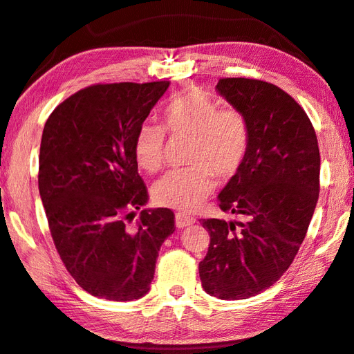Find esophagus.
I'll list each match as a JSON object with an SVG mask.
<instances>
[{"instance_id":"obj_1","label":"esophagus","mask_w":354,"mask_h":354,"mask_svg":"<svg viewBox=\"0 0 354 354\" xmlns=\"http://www.w3.org/2000/svg\"><path fill=\"white\" fill-rule=\"evenodd\" d=\"M196 220L194 216H187L184 214H176L175 215V223H176V227H187V226H192Z\"/></svg>"}]
</instances>
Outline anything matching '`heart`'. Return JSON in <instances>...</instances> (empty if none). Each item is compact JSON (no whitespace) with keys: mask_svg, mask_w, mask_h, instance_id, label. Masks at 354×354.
<instances>
[{"mask_svg":"<svg viewBox=\"0 0 354 354\" xmlns=\"http://www.w3.org/2000/svg\"><path fill=\"white\" fill-rule=\"evenodd\" d=\"M165 128L171 134H189L190 167L167 171L153 184V199L164 207L195 210L210 195L215 175L234 176L249 149V124L235 106H218L201 89H189L164 108ZM156 122L145 120L134 134L133 151L140 169L156 171L164 162L167 131Z\"/></svg>","mask_w":354,"mask_h":354,"instance_id":"obj_1","label":"heart"}]
</instances>
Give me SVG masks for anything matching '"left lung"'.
<instances>
[{
    "mask_svg": "<svg viewBox=\"0 0 354 354\" xmlns=\"http://www.w3.org/2000/svg\"><path fill=\"white\" fill-rule=\"evenodd\" d=\"M216 89L246 115L249 149L218 196L241 221L201 220L210 243L198 269L205 292L240 300L272 286L297 255L317 204L320 153L310 118L283 89L244 77Z\"/></svg>",
    "mask_w": 354,
    "mask_h": 354,
    "instance_id": "left-lung-1",
    "label": "left lung"
}]
</instances>
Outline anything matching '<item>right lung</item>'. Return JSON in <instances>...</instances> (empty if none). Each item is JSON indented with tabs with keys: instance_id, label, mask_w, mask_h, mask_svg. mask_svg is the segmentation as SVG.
<instances>
[{
	"instance_id": "add662e5",
	"label": "right lung",
	"mask_w": 354,
	"mask_h": 354,
	"mask_svg": "<svg viewBox=\"0 0 354 354\" xmlns=\"http://www.w3.org/2000/svg\"><path fill=\"white\" fill-rule=\"evenodd\" d=\"M170 82L97 83L50 113L38 158V190L50 235L77 285L127 301L149 292L160 244L175 232L170 209L149 201L133 142Z\"/></svg>"
}]
</instances>
